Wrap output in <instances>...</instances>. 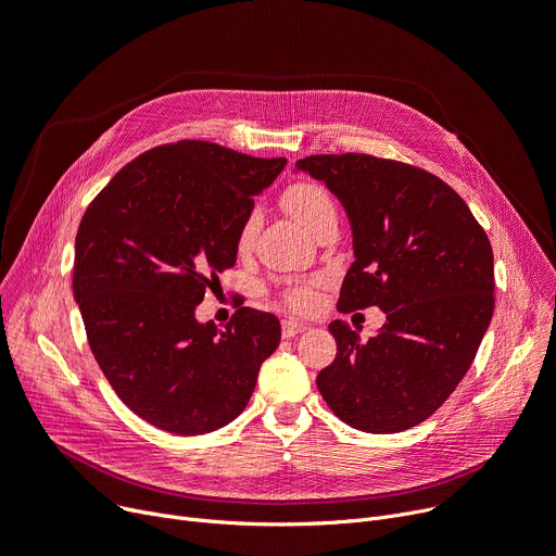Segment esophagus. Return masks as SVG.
<instances>
[{
    "label": "esophagus",
    "mask_w": 556,
    "mask_h": 556,
    "mask_svg": "<svg viewBox=\"0 0 556 556\" xmlns=\"http://www.w3.org/2000/svg\"><path fill=\"white\" fill-rule=\"evenodd\" d=\"M307 330V326L305 324H299V321H292V319H285L282 321V337H296V334H301V332H305Z\"/></svg>",
    "instance_id": "34e87169"
}]
</instances>
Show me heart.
<instances>
[{"instance_id": "b5f03b06", "label": "heart", "mask_w": 556, "mask_h": 556, "mask_svg": "<svg viewBox=\"0 0 556 556\" xmlns=\"http://www.w3.org/2000/svg\"><path fill=\"white\" fill-rule=\"evenodd\" d=\"M285 205L305 230H312L314 224L324 219L326 215H334V205L328 197V192L316 182H296L292 188L287 190L285 194ZM255 232V217H249L247 224L240 230V247H249V242L253 240ZM285 301L289 307L294 309H307L314 303V294L309 292L307 287H292L287 289Z\"/></svg>"}]
</instances>
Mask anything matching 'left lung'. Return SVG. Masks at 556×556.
<instances>
[{
	"instance_id": "8db88e82",
	"label": "left lung",
	"mask_w": 556,
	"mask_h": 556,
	"mask_svg": "<svg viewBox=\"0 0 556 556\" xmlns=\"http://www.w3.org/2000/svg\"><path fill=\"white\" fill-rule=\"evenodd\" d=\"M296 167L324 180L351 219L355 262L339 312L387 314L366 341L346 321L328 326L337 357L316 387L355 430H409L455 391L491 324L489 237L451 185L420 167L368 153L307 155Z\"/></svg>"
}]
</instances>
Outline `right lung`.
I'll return each mask as SVG.
<instances>
[{
  "instance_id": "obj_1",
  "label": "right lung",
  "mask_w": 556,
  "mask_h": 556,
  "mask_svg": "<svg viewBox=\"0 0 556 556\" xmlns=\"http://www.w3.org/2000/svg\"><path fill=\"white\" fill-rule=\"evenodd\" d=\"M285 165L203 140L161 144L124 165L78 224L72 287L90 351L151 426L182 437L224 428L278 349L269 312L240 307L219 330L194 309L235 264L253 197Z\"/></svg>"
}]
</instances>
